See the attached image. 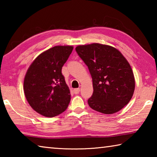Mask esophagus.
Listing matches in <instances>:
<instances>
[{"label":"esophagus","mask_w":157,"mask_h":157,"mask_svg":"<svg viewBox=\"0 0 157 157\" xmlns=\"http://www.w3.org/2000/svg\"><path fill=\"white\" fill-rule=\"evenodd\" d=\"M79 91H80L79 89H73V93L75 94H78L79 93Z\"/></svg>","instance_id":"1"}]
</instances>
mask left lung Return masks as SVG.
<instances>
[{
	"label": "left lung",
	"mask_w": 157,
	"mask_h": 157,
	"mask_svg": "<svg viewBox=\"0 0 157 157\" xmlns=\"http://www.w3.org/2000/svg\"><path fill=\"white\" fill-rule=\"evenodd\" d=\"M91 73L94 93L89 107L105 114L118 112L128 104L135 89L131 66L123 54L108 45L94 43L75 48Z\"/></svg>",
	"instance_id": "left-lung-1"
}]
</instances>
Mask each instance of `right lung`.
Instances as JSON below:
<instances>
[{
    "mask_svg": "<svg viewBox=\"0 0 157 157\" xmlns=\"http://www.w3.org/2000/svg\"><path fill=\"white\" fill-rule=\"evenodd\" d=\"M72 46H56L41 53L28 68L23 90L26 100L41 115L52 118L63 112L71 93L62 68L73 51Z\"/></svg>",
    "mask_w": 157,
    "mask_h": 157,
    "instance_id": "right-lung-1",
    "label": "right lung"
}]
</instances>
